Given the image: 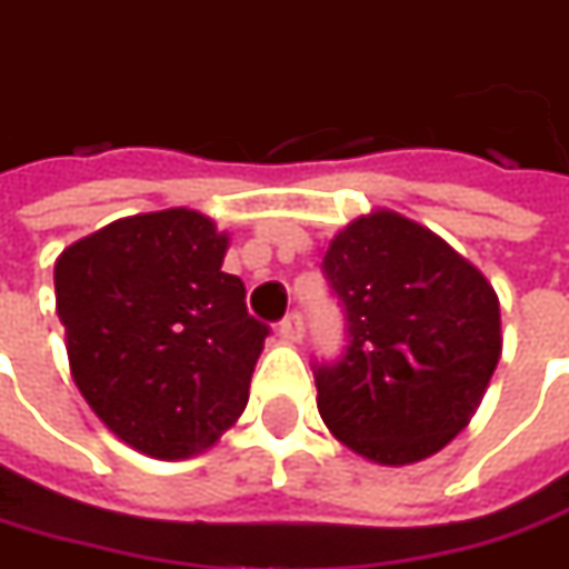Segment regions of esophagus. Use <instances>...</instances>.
I'll use <instances>...</instances> for the list:
<instances>
[{
	"label": "esophagus",
	"instance_id": "obj_1",
	"mask_svg": "<svg viewBox=\"0 0 569 569\" xmlns=\"http://www.w3.org/2000/svg\"><path fill=\"white\" fill-rule=\"evenodd\" d=\"M305 333V323H302V315L299 311H289L283 321H280V337L289 340V343H299Z\"/></svg>",
	"mask_w": 569,
	"mask_h": 569
}]
</instances>
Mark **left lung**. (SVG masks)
<instances>
[{
	"label": "left lung",
	"instance_id": "obj_1",
	"mask_svg": "<svg viewBox=\"0 0 569 569\" xmlns=\"http://www.w3.org/2000/svg\"><path fill=\"white\" fill-rule=\"evenodd\" d=\"M346 352L315 365L337 441L381 466L419 462L476 416L500 359L498 292L431 229L393 210L346 226L323 254Z\"/></svg>",
	"mask_w": 569,
	"mask_h": 569
}]
</instances>
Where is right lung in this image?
<instances>
[{
	"label": "right lung",
	"mask_w": 569,
	"mask_h": 569,
	"mask_svg": "<svg viewBox=\"0 0 569 569\" xmlns=\"http://www.w3.org/2000/svg\"><path fill=\"white\" fill-rule=\"evenodd\" d=\"M229 236L186 207L138 213L56 261L71 378L109 431L157 460L213 447L248 402L267 327L223 273Z\"/></svg>",
	"instance_id": "1"
}]
</instances>
